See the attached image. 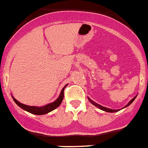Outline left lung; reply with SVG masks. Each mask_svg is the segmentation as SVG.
Here are the masks:
<instances>
[{
  "label": "left lung",
  "mask_w": 148,
  "mask_h": 148,
  "mask_svg": "<svg viewBox=\"0 0 148 148\" xmlns=\"http://www.w3.org/2000/svg\"><path fill=\"white\" fill-rule=\"evenodd\" d=\"M136 96H137V95H136L135 97L133 98V99H132L131 100H130V101H129V102H128V104H126V105H125V107H124V108H127V107H128V106H129V105H130V104H131L132 103H133V101L135 100V99H136ZM87 99H88V100L90 101V102H91V104H93L94 106H95V107H96V108H99V109L101 110L105 111V112H108V113H116V112H118V111H119L120 110H121V109H119V110H113V109H110V108H105V107H103V106L100 105V104H97V103H95V101H94L91 100V99H90V98H89V97H87ZM123 108H122V109H123Z\"/></svg>",
  "instance_id": "1"
}]
</instances>
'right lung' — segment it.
<instances>
[{
  "label": "right lung",
  "instance_id": "obj_1",
  "mask_svg": "<svg viewBox=\"0 0 148 148\" xmlns=\"http://www.w3.org/2000/svg\"><path fill=\"white\" fill-rule=\"evenodd\" d=\"M67 84L64 86V87H63V89L61 90V93H60L59 96L58 97V99H56V101H54L53 102H51L49 104H46V105L42 106V107H36V106H29V105H26V104H23L22 103L19 102L18 100L15 99V98L13 97L12 95V97L13 100L16 103L18 107H20L21 109L27 111L29 113H32V114H35V115H44L47 114V113H49L51 111L54 110L55 109L58 108V106L61 104L62 102L63 99H64V90L65 87L67 86Z\"/></svg>",
  "mask_w": 148,
  "mask_h": 148
}]
</instances>
